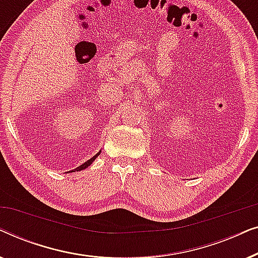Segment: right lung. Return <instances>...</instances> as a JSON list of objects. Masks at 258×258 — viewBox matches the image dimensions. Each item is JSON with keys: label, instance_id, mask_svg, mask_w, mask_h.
Masks as SVG:
<instances>
[{"label": "right lung", "instance_id": "add662e5", "mask_svg": "<svg viewBox=\"0 0 258 258\" xmlns=\"http://www.w3.org/2000/svg\"><path fill=\"white\" fill-rule=\"evenodd\" d=\"M98 155H100V153H98V154H96V155H95V156H94L93 158H90V160H89V161L84 162V163H83L82 165H80V167H79V168H76V169H75V170H77V171H79V170H83V169H86L87 167H89V165H90L91 163H93V162L95 161V158H96V157L98 156Z\"/></svg>", "mask_w": 258, "mask_h": 258}]
</instances>
